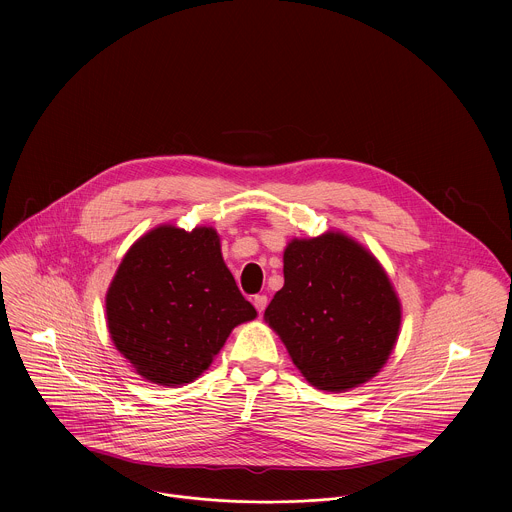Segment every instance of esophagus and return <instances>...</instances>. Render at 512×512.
Masks as SVG:
<instances>
[{
    "instance_id": "34e87169",
    "label": "esophagus",
    "mask_w": 512,
    "mask_h": 512,
    "mask_svg": "<svg viewBox=\"0 0 512 512\" xmlns=\"http://www.w3.org/2000/svg\"><path fill=\"white\" fill-rule=\"evenodd\" d=\"M268 305V297L266 295H254V307L258 309V313H262Z\"/></svg>"
}]
</instances>
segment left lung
I'll use <instances>...</instances> for the list:
<instances>
[{
	"mask_svg": "<svg viewBox=\"0 0 512 512\" xmlns=\"http://www.w3.org/2000/svg\"><path fill=\"white\" fill-rule=\"evenodd\" d=\"M264 319L311 386L347 392L390 359L402 305L376 256L349 234L327 230L288 242L284 288Z\"/></svg>",
	"mask_w": 512,
	"mask_h": 512,
	"instance_id": "obj_1",
	"label": "left lung"
}]
</instances>
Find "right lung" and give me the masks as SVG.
<instances>
[{
    "mask_svg": "<svg viewBox=\"0 0 512 512\" xmlns=\"http://www.w3.org/2000/svg\"><path fill=\"white\" fill-rule=\"evenodd\" d=\"M256 309L238 290L213 226L159 224L124 254L106 292L114 347L153 384L197 380Z\"/></svg>",
    "mask_w": 512,
    "mask_h": 512,
    "instance_id": "obj_1",
    "label": "right lung"
}]
</instances>
